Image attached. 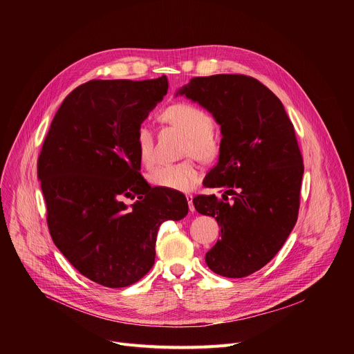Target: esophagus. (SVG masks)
<instances>
[{"instance_id":"esophagus-1","label":"esophagus","mask_w":354,"mask_h":354,"mask_svg":"<svg viewBox=\"0 0 354 354\" xmlns=\"http://www.w3.org/2000/svg\"><path fill=\"white\" fill-rule=\"evenodd\" d=\"M193 194H186V200H187V205H189V210L194 212V206H193Z\"/></svg>"}]
</instances>
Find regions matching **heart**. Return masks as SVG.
Instances as JSON below:
<instances>
[{
    "mask_svg": "<svg viewBox=\"0 0 354 354\" xmlns=\"http://www.w3.org/2000/svg\"><path fill=\"white\" fill-rule=\"evenodd\" d=\"M161 119L187 134L186 156H194L200 161H209L217 153V142L213 133L214 120L205 111L192 104H175L161 113ZM136 147L140 162L149 168L156 162L154 137L148 124H140L136 134ZM200 179L198 168L190 161L162 165L149 174V183L167 190L189 192Z\"/></svg>",
    "mask_w": 354,
    "mask_h": 354,
    "instance_id": "1",
    "label": "heart"
}]
</instances>
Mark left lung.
Returning a JSON list of instances; mask_svg holds the SVG:
<instances>
[{
	"instance_id": "obj_1",
	"label": "left lung",
	"mask_w": 354,
	"mask_h": 354,
	"mask_svg": "<svg viewBox=\"0 0 354 354\" xmlns=\"http://www.w3.org/2000/svg\"><path fill=\"white\" fill-rule=\"evenodd\" d=\"M178 95L210 112L223 136L218 162L203 182L225 189L223 200L193 198L221 227L206 263L224 277L249 276L273 259L297 221L304 165L292 123L280 99L246 75L196 77Z\"/></svg>"
}]
</instances>
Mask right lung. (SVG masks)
<instances>
[{
    "label": "right lung",
    "mask_w": 354,
    "mask_h": 354,
    "mask_svg": "<svg viewBox=\"0 0 354 354\" xmlns=\"http://www.w3.org/2000/svg\"><path fill=\"white\" fill-rule=\"evenodd\" d=\"M168 91L156 80H92L59 108L37 161L55 245L89 280L127 287L153 268L160 225L182 220L187 200L140 175L136 134ZM140 200L127 207L122 198Z\"/></svg>",
    "instance_id": "obj_1"
}]
</instances>
